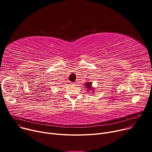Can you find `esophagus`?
Wrapping results in <instances>:
<instances>
[{
	"label": "esophagus",
	"mask_w": 152,
	"mask_h": 152,
	"mask_svg": "<svg viewBox=\"0 0 152 152\" xmlns=\"http://www.w3.org/2000/svg\"><path fill=\"white\" fill-rule=\"evenodd\" d=\"M72 85H74V86H76L77 83H75V82H74V83H72Z\"/></svg>",
	"instance_id": "1"
}]
</instances>
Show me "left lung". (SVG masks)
<instances>
[{
	"label": "left lung",
	"mask_w": 152,
	"mask_h": 152,
	"mask_svg": "<svg viewBox=\"0 0 152 152\" xmlns=\"http://www.w3.org/2000/svg\"><path fill=\"white\" fill-rule=\"evenodd\" d=\"M84 85H85V88L87 89H86L87 92H89L91 91V92H90V93H91L92 94H94V90L95 89V88L92 87V83L91 81H87V82H86Z\"/></svg>",
	"instance_id": "1"
}]
</instances>
